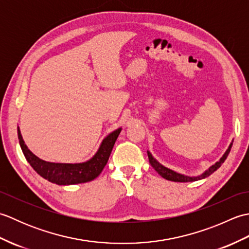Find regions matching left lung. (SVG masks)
<instances>
[{"mask_svg": "<svg viewBox=\"0 0 249 249\" xmlns=\"http://www.w3.org/2000/svg\"><path fill=\"white\" fill-rule=\"evenodd\" d=\"M231 146H232V143H230V145H229V147H228V150H227V151L225 152V154L223 155V157H221L217 162H215L213 166H211V167L209 168V170H206L205 172H203L202 174H201V176H198V177H188V176H184V174L178 173V172H176V171L171 170V169H169V168H167V167H165V166H162L161 163L158 162V161L155 160V158L152 156V154H151V153H150L149 151H147V156H149V160H150L151 166L155 169V170L158 172V174H160V176H161V178L168 179V181H173V182H183V183H184V182H194V181H198V179H202V178H208V177L211 176V174H212L213 172H215L216 170H217V169H218L221 165H223L224 161L226 160L227 156L229 155L230 150H231Z\"/></svg>", "mask_w": 249, "mask_h": 249, "instance_id": "obj_1", "label": "left lung"}]
</instances>
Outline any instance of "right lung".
Listing matches in <instances>:
<instances>
[{
  "label": "right lung",
  "mask_w": 249,
  "mask_h": 249,
  "mask_svg": "<svg viewBox=\"0 0 249 249\" xmlns=\"http://www.w3.org/2000/svg\"><path fill=\"white\" fill-rule=\"evenodd\" d=\"M122 128H118L109 134L103 140L98 151L91 160L79 163H60L45 161L32 153L21 136L18 127V139L23 154L32 168L39 174L40 177L48 179L49 182L57 185H72L79 183H87L96 178L105 166L107 165L111 151L113 149L116 139L121 133Z\"/></svg>",
  "instance_id": "obj_1"
}]
</instances>
